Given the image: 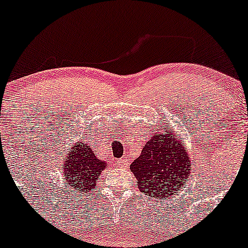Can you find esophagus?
I'll list each match as a JSON object with an SVG mask.
<instances>
[{"instance_id":"obj_1","label":"esophagus","mask_w":248,"mask_h":248,"mask_svg":"<svg viewBox=\"0 0 248 248\" xmlns=\"http://www.w3.org/2000/svg\"><path fill=\"white\" fill-rule=\"evenodd\" d=\"M118 165L119 166H121V167H124V168H126L127 166L129 165V160L128 159H119L118 160Z\"/></svg>"}]
</instances>
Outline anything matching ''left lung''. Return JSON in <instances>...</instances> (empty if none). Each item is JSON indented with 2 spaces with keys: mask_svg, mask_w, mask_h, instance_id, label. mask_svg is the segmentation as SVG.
Instances as JSON below:
<instances>
[{
  "mask_svg": "<svg viewBox=\"0 0 248 248\" xmlns=\"http://www.w3.org/2000/svg\"><path fill=\"white\" fill-rule=\"evenodd\" d=\"M151 138L130 165L139 189L155 199L178 195L192 170L187 148L180 142L184 138H176L166 124L154 128Z\"/></svg>",
  "mask_w": 248,
  "mask_h": 248,
  "instance_id": "left-lung-1",
  "label": "left lung"
}]
</instances>
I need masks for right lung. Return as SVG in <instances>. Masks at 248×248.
<instances>
[{
	"mask_svg": "<svg viewBox=\"0 0 248 248\" xmlns=\"http://www.w3.org/2000/svg\"><path fill=\"white\" fill-rule=\"evenodd\" d=\"M62 170L64 173L66 188L70 186L81 193V190L91 192L96 186L99 176L103 170L107 168V164L97 159L88 143L78 141L68 151L64 157Z\"/></svg>",
	"mask_w": 248,
	"mask_h": 248,
	"instance_id": "right-lung-1",
	"label": "right lung"
}]
</instances>
